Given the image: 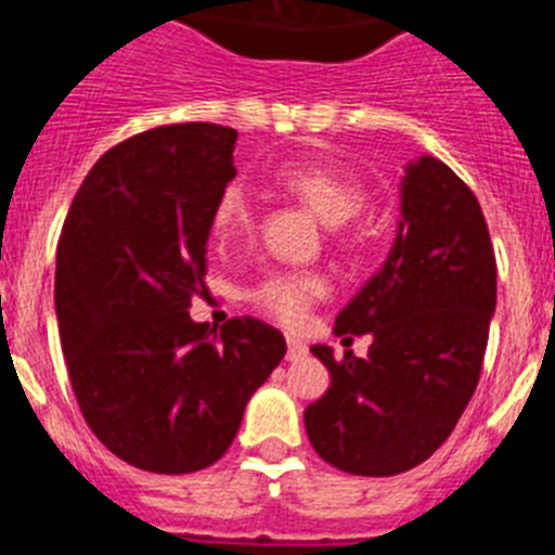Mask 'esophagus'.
Returning <instances> with one entry per match:
<instances>
[{"label": "esophagus", "instance_id": "34e87169", "mask_svg": "<svg viewBox=\"0 0 555 555\" xmlns=\"http://www.w3.org/2000/svg\"><path fill=\"white\" fill-rule=\"evenodd\" d=\"M307 357V343H301L298 337H287V359L289 362H298V359Z\"/></svg>", "mask_w": 555, "mask_h": 555}]
</instances>
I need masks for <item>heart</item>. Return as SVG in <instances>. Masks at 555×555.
<instances>
[{"mask_svg":"<svg viewBox=\"0 0 555 555\" xmlns=\"http://www.w3.org/2000/svg\"><path fill=\"white\" fill-rule=\"evenodd\" d=\"M273 184L287 196L307 204L328 227L351 221L364 204V191L357 179L334 171L312 159H287L273 171ZM254 207L243 188L229 184L212 209V237L221 246L237 241L251 229ZM328 293V284L314 271H273L248 289V301L284 326H298L309 309Z\"/></svg>","mask_w":555,"mask_h":555,"instance_id":"heart-1","label":"heart"}]
</instances>
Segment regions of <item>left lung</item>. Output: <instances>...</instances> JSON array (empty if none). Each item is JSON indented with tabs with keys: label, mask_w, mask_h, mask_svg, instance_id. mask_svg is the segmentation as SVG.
Masks as SVG:
<instances>
[{
	"label": "left lung",
	"mask_w": 555,
	"mask_h": 555,
	"mask_svg": "<svg viewBox=\"0 0 555 555\" xmlns=\"http://www.w3.org/2000/svg\"><path fill=\"white\" fill-rule=\"evenodd\" d=\"M495 251L481 204L423 154L401 179V223L384 266L337 314L371 351L334 359L326 396L304 412L318 456L351 476H398L437 451L476 392L495 312Z\"/></svg>",
	"instance_id": "left-lung-1"
}]
</instances>
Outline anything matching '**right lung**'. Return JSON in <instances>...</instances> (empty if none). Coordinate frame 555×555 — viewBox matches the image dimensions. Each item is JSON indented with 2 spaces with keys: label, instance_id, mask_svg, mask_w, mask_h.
Wrapping results in <instances>:
<instances>
[{
  "label": "right lung",
  "instance_id": "1",
  "mask_svg": "<svg viewBox=\"0 0 555 555\" xmlns=\"http://www.w3.org/2000/svg\"><path fill=\"white\" fill-rule=\"evenodd\" d=\"M237 132L168 124L118 143L79 184L57 243L60 346L85 423L107 451L163 476L209 467L282 362L257 318L191 321L207 296L209 221L234 179Z\"/></svg>",
  "mask_w": 555,
  "mask_h": 555
}]
</instances>
